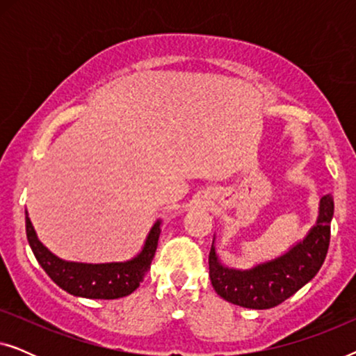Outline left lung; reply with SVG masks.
Here are the masks:
<instances>
[{
	"mask_svg": "<svg viewBox=\"0 0 356 356\" xmlns=\"http://www.w3.org/2000/svg\"><path fill=\"white\" fill-rule=\"evenodd\" d=\"M332 216V197L324 196L321 199L318 223L305 241L279 259L251 270L223 267L212 245L209 252V275L213 290L223 300L243 308L269 309L284 303L319 272L329 250Z\"/></svg>",
	"mask_w": 356,
	"mask_h": 356,
	"instance_id": "8db88e82",
	"label": "left lung"
}]
</instances>
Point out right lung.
<instances>
[{
    "instance_id": "1",
    "label": "right lung",
    "mask_w": 356,
    "mask_h": 356,
    "mask_svg": "<svg viewBox=\"0 0 356 356\" xmlns=\"http://www.w3.org/2000/svg\"><path fill=\"white\" fill-rule=\"evenodd\" d=\"M26 233L38 264L60 289L82 298L115 300L133 293L143 282L145 272L150 269L160 236V222L152 227L144 250L138 257L128 262L111 264H79L61 261L38 241L29 217H26Z\"/></svg>"
}]
</instances>
